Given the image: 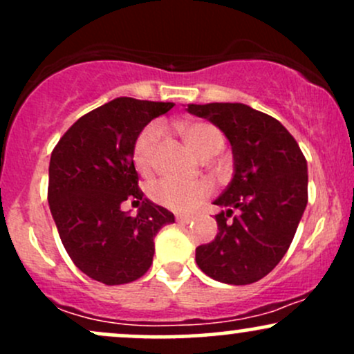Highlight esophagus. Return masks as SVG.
<instances>
[{
  "label": "esophagus",
  "mask_w": 354,
  "mask_h": 354,
  "mask_svg": "<svg viewBox=\"0 0 354 354\" xmlns=\"http://www.w3.org/2000/svg\"><path fill=\"white\" fill-rule=\"evenodd\" d=\"M176 221L183 223V225H188V223L193 221V216H185V214H180V216H176Z\"/></svg>",
  "instance_id": "1"
}]
</instances>
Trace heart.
<instances>
[{
    "label": "heart",
    "mask_w": 354,
    "mask_h": 354,
    "mask_svg": "<svg viewBox=\"0 0 354 354\" xmlns=\"http://www.w3.org/2000/svg\"><path fill=\"white\" fill-rule=\"evenodd\" d=\"M183 131L191 148L203 158L216 154L225 143L221 131L209 123H189L183 128ZM160 136L161 128L158 124L148 126L138 136L133 149V161L140 173H148L151 169L154 149ZM209 193L211 188L206 181H180L174 178H161L149 188V196L154 203L178 213L196 208L209 196Z\"/></svg>",
    "instance_id": "b5f03b06"
}]
</instances>
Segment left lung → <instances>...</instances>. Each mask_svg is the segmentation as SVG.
<instances>
[{
	"mask_svg": "<svg viewBox=\"0 0 354 354\" xmlns=\"http://www.w3.org/2000/svg\"><path fill=\"white\" fill-rule=\"evenodd\" d=\"M218 126L233 149L234 174L214 205L218 234L196 248L209 278L250 284L265 278L293 241L308 203V165L293 136L273 116L243 103L188 104Z\"/></svg>",
	"mask_w": 354,
	"mask_h": 354,
	"instance_id": "obj_1",
	"label": "left lung"
}]
</instances>
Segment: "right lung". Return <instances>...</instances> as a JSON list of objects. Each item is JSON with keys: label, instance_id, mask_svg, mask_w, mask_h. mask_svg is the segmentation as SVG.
<instances>
[{"label": "right lung", "instance_id": "1", "mask_svg": "<svg viewBox=\"0 0 354 354\" xmlns=\"http://www.w3.org/2000/svg\"><path fill=\"white\" fill-rule=\"evenodd\" d=\"M174 103L116 98L81 116L51 153L48 203L61 243L96 281L124 284L149 270L154 236L174 214L138 188L135 143L149 121ZM140 205L136 217L120 209Z\"/></svg>", "mask_w": 354, "mask_h": 354}]
</instances>
